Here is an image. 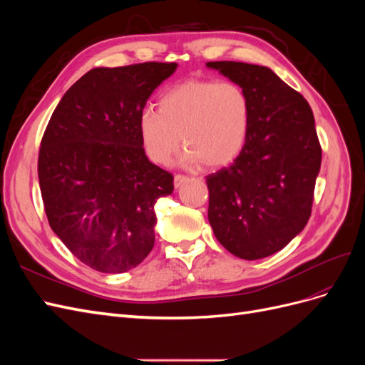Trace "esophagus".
Wrapping results in <instances>:
<instances>
[{
	"label": "esophagus",
	"mask_w": 365,
	"mask_h": 365,
	"mask_svg": "<svg viewBox=\"0 0 365 365\" xmlns=\"http://www.w3.org/2000/svg\"><path fill=\"white\" fill-rule=\"evenodd\" d=\"M189 180H190L189 176H185V175H175V178H173V184H175L176 189H178V187H181L184 182H187V181H189Z\"/></svg>",
	"instance_id": "1"
}]
</instances>
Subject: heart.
<instances>
[{
    "instance_id": "heart-1",
    "label": "heart",
    "mask_w": 365,
    "mask_h": 365,
    "mask_svg": "<svg viewBox=\"0 0 365 365\" xmlns=\"http://www.w3.org/2000/svg\"><path fill=\"white\" fill-rule=\"evenodd\" d=\"M251 103L235 82L187 81L158 101V113L145 109L137 121L141 146L155 164H168L181 143L187 164L222 168L244 149Z\"/></svg>"
}]
</instances>
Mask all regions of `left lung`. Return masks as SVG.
I'll return each mask as SVG.
<instances>
[{
	"label": "left lung",
	"mask_w": 365,
	"mask_h": 365,
	"mask_svg": "<svg viewBox=\"0 0 365 365\" xmlns=\"http://www.w3.org/2000/svg\"><path fill=\"white\" fill-rule=\"evenodd\" d=\"M244 90L250 134L230 168L205 176L208 220L236 257L257 260L280 251L306 227L322 165L312 109L268 67L207 62Z\"/></svg>",
	"instance_id": "8db88e82"
}]
</instances>
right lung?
Here are the masks:
<instances>
[{
    "mask_svg": "<svg viewBox=\"0 0 365 365\" xmlns=\"http://www.w3.org/2000/svg\"><path fill=\"white\" fill-rule=\"evenodd\" d=\"M176 67L93 68L63 94L43 132L38 176L48 224L96 271L126 272L153 248V205L173 192V176L148 160L137 121Z\"/></svg>",
    "mask_w": 365,
    "mask_h": 365,
    "instance_id": "1",
    "label": "right lung"
}]
</instances>
